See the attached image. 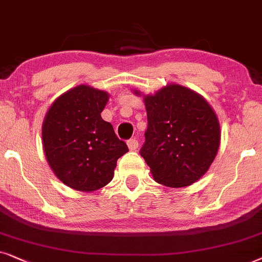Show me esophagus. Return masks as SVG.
Masks as SVG:
<instances>
[{"label":"esophagus","mask_w":262,"mask_h":262,"mask_svg":"<svg viewBox=\"0 0 262 262\" xmlns=\"http://www.w3.org/2000/svg\"><path fill=\"white\" fill-rule=\"evenodd\" d=\"M127 145H128V148L130 149V151H135V149L139 147V142H138V140H135V139H130V140H128Z\"/></svg>","instance_id":"34e87169"}]
</instances>
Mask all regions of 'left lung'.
<instances>
[{"label":"left lung","mask_w":262,"mask_h":262,"mask_svg":"<svg viewBox=\"0 0 262 262\" xmlns=\"http://www.w3.org/2000/svg\"><path fill=\"white\" fill-rule=\"evenodd\" d=\"M144 102L147 129L140 155L153 179L171 188L196 182L211 166L221 144V125L213 109L196 92L176 83L145 96Z\"/></svg>","instance_id":"obj_1"}]
</instances>
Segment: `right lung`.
<instances>
[{
    "instance_id": "1",
    "label": "right lung",
    "mask_w": 262,
    "mask_h": 262,
    "mask_svg": "<svg viewBox=\"0 0 262 262\" xmlns=\"http://www.w3.org/2000/svg\"><path fill=\"white\" fill-rule=\"evenodd\" d=\"M109 95L87 85L67 91L52 103L44 118L45 158L66 186L93 191L113 180L117 159L128 146L100 113Z\"/></svg>"
}]
</instances>
